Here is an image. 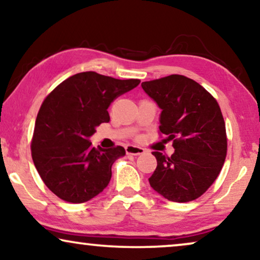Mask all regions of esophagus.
Listing matches in <instances>:
<instances>
[{
	"instance_id": "34e87169",
	"label": "esophagus",
	"mask_w": 260,
	"mask_h": 260,
	"mask_svg": "<svg viewBox=\"0 0 260 260\" xmlns=\"http://www.w3.org/2000/svg\"><path fill=\"white\" fill-rule=\"evenodd\" d=\"M125 151L126 154L129 155H134V156H137V155H142L143 152L145 151L143 148H140V147H136V145H126L125 147Z\"/></svg>"
}]
</instances>
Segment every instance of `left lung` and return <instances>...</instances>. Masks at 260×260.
<instances>
[{
    "instance_id": "obj_1",
    "label": "left lung",
    "mask_w": 260,
    "mask_h": 260,
    "mask_svg": "<svg viewBox=\"0 0 260 260\" xmlns=\"http://www.w3.org/2000/svg\"><path fill=\"white\" fill-rule=\"evenodd\" d=\"M142 87L162 110L159 134L175 149L172 156L152 152L157 167L149 183L169 201H193L212 186L226 158V126L218 102L180 74L144 81Z\"/></svg>"
}]
</instances>
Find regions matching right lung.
Returning <instances> with one entry per match:
<instances>
[{
	"instance_id": "1",
	"label": "right lung",
	"mask_w": 260,
	"mask_h": 260,
	"mask_svg": "<svg viewBox=\"0 0 260 260\" xmlns=\"http://www.w3.org/2000/svg\"><path fill=\"white\" fill-rule=\"evenodd\" d=\"M140 83L81 72L45 98L35 120L31 157L46 186L61 200L86 202L108 186L113 162L125 150L120 145L93 148L88 138L110 120V104Z\"/></svg>"
}]
</instances>
